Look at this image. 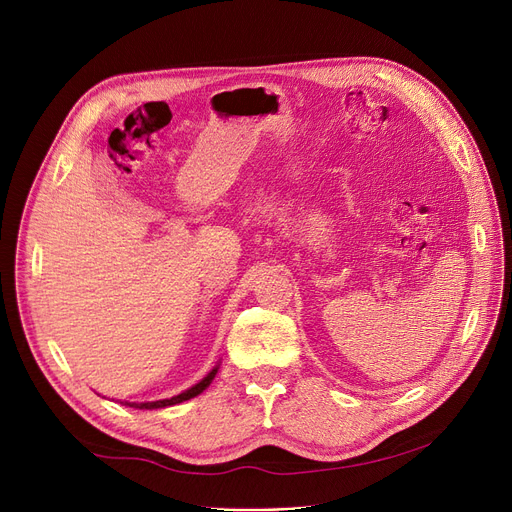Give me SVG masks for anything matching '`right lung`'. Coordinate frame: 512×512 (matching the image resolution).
<instances>
[{
    "label": "right lung",
    "mask_w": 512,
    "mask_h": 512,
    "mask_svg": "<svg viewBox=\"0 0 512 512\" xmlns=\"http://www.w3.org/2000/svg\"><path fill=\"white\" fill-rule=\"evenodd\" d=\"M218 369H220V363L215 365L205 378L201 380V382H197L195 386H191L188 390H184V392H180V394H176V396H172V398H164V400H151V402H122V405H126V407H132V409H149V411H153V409H164V407H172V405H178V402H184V400H191V398H195V396H199L205 388H209V384L213 382V378L215 375H218Z\"/></svg>",
    "instance_id": "right-lung-1"
}]
</instances>
